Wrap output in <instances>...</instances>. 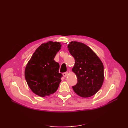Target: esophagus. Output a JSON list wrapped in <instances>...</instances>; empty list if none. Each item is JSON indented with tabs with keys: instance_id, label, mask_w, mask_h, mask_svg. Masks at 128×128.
<instances>
[{
	"instance_id": "esophagus-1",
	"label": "esophagus",
	"mask_w": 128,
	"mask_h": 128,
	"mask_svg": "<svg viewBox=\"0 0 128 128\" xmlns=\"http://www.w3.org/2000/svg\"><path fill=\"white\" fill-rule=\"evenodd\" d=\"M68 72H64L63 74H62V75H63V76L64 77H66V76H68Z\"/></svg>"
}]
</instances>
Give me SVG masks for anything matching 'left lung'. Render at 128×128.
I'll return each mask as SVG.
<instances>
[{
  "instance_id": "obj_1",
  "label": "left lung",
  "mask_w": 128,
  "mask_h": 128,
  "mask_svg": "<svg viewBox=\"0 0 128 128\" xmlns=\"http://www.w3.org/2000/svg\"><path fill=\"white\" fill-rule=\"evenodd\" d=\"M68 48L75 61L72 71L77 76V83L72 86L73 90L83 98L90 97L102 86L103 64L97 55L82 42H71Z\"/></svg>"
}]
</instances>
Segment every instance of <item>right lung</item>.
Segmentation results:
<instances>
[{"instance_id": "1", "label": "right lung", "mask_w": 128, "mask_h": 128, "mask_svg": "<svg viewBox=\"0 0 128 128\" xmlns=\"http://www.w3.org/2000/svg\"><path fill=\"white\" fill-rule=\"evenodd\" d=\"M60 42L49 41L41 44L27 64L25 78L34 94L42 97L56 92L61 82L60 66L54 60L61 49Z\"/></svg>"}]
</instances>
